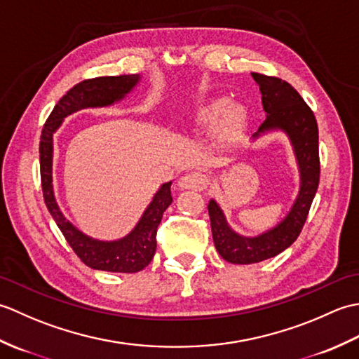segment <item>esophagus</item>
I'll return each instance as SVG.
<instances>
[{
	"label": "esophagus",
	"instance_id": "esophagus-1",
	"mask_svg": "<svg viewBox=\"0 0 359 359\" xmlns=\"http://www.w3.org/2000/svg\"><path fill=\"white\" fill-rule=\"evenodd\" d=\"M207 185L208 179L199 171L187 172L185 175H182L177 182L179 189H199V191H202L203 188H207Z\"/></svg>",
	"mask_w": 359,
	"mask_h": 359
}]
</instances>
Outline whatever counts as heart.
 Returning <instances> with one entry per match:
<instances>
[{
    "mask_svg": "<svg viewBox=\"0 0 359 359\" xmlns=\"http://www.w3.org/2000/svg\"><path fill=\"white\" fill-rule=\"evenodd\" d=\"M220 117H222V120H220L219 125V134L224 140H228L243 123V109L241 106H226L224 100H219L217 98V100H211L202 104L196 111V120L202 125L216 123Z\"/></svg>",
    "mask_w": 359,
    "mask_h": 359,
    "instance_id": "1",
    "label": "heart"
}]
</instances>
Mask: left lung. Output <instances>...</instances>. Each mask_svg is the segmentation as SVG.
I'll list each match as a JSON object with an SVG mask.
<instances>
[{
	"instance_id": "obj_1",
	"label": "left lung",
	"mask_w": 359,
	"mask_h": 359,
	"mask_svg": "<svg viewBox=\"0 0 359 359\" xmlns=\"http://www.w3.org/2000/svg\"><path fill=\"white\" fill-rule=\"evenodd\" d=\"M262 94V106L266 114L264 123L253 134V140L269 133H284L294 152L299 170V193L287 216L257 236H242L226 222L224 210L211 199L208 215L211 220L212 241L217 253L226 262L247 265L262 262L278 256L297 239L319 185V147L318 123L313 112L299 93L287 81L251 72Z\"/></svg>"
}]
</instances>
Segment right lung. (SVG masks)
I'll use <instances>...</instances> for the list:
<instances>
[{"label": "right lung", "mask_w": 359, "mask_h": 359, "mask_svg": "<svg viewBox=\"0 0 359 359\" xmlns=\"http://www.w3.org/2000/svg\"><path fill=\"white\" fill-rule=\"evenodd\" d=\"M139 74L118 75V77H98L85 80L67 90L60 98L55 108L46 120L40 140V171L44 203L50 216L72 247L83 264L94 270L112 273H137L147 266L154 257L157 242V226L162 220L163 211L172 202L171 184L166 182L158 188L152 201L143 211L139 222L125 238L116 241H98L80 231L77 226L66 219L60 210L52 184L53 163V134L62 126L63 120L71 114L86 108H104L123 98L139 85Z\"/></svg>", "instance_id": "obj_1"}]
</instances>
